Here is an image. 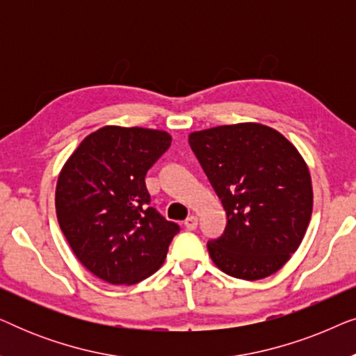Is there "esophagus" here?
Wrapping results in <instances>:
<instances>
[{
	"instance_id": "obj_1",
	"label": "esophagus",
	"mask_w": 356,
	"mask_h": 356,
	"mask_svg": "<svg viewBox=\"0 0 356 356\" xmlns=\"http://www.w3.org/2000/svg\"><path fill=\"white\" fill-rule=\"evenodd\" d=\"M184 227H186L188 230H194V228L197 227V217L196 216H189L186 220H184Z\"/></svg>"
}]
</instances>
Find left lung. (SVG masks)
Wrapping results in <instances>:
<instances>
[{
    "label": "left lung",
    "mask_w": 356,
    "mask_h": 356,
    "mask_svg": "<svg viewBox=\"0 0 356 356\" xmlns=\"http://www.w3.org/2000/svg\"><path fill=\"white\" fill-rule=\"evenodd\" d=\"M189 145L227 212L223 235L207 243L213 264L243 280L275 274L298 250L313 212L303 157L259 123L196 131Z\"/></svg>",
    "instance_id": "8db88e82"
}]
</instances>
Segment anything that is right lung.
<instances>
[{"mask_svg": "<svg viewBox=\"0 0 356 356\" xmlns=\"http://www.w3.org/2000/svg\"><path fill=\"white\" fill-rule=\"evenodd\" d=\"M172 144L165 131L104 126L63 167L55 206L81 264L113 285H133L163 264L179 232L150 207L147 170Z\"/></svg>", "mask_w": 356, "mask_h": 356, "instance_id": "right-lung-1", "label": "right lung"}]
</instances>
